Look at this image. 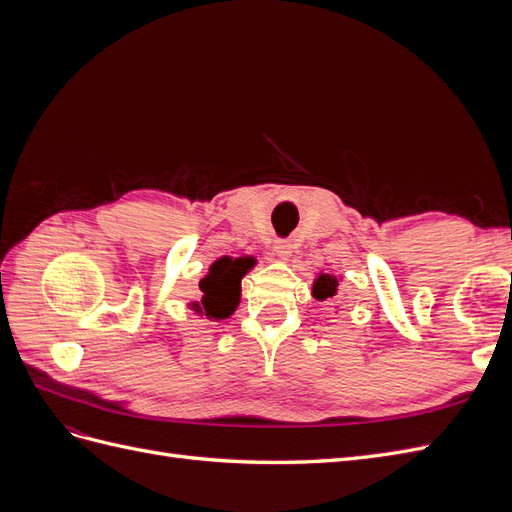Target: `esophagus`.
I'll list each match as a JSON object with an SVG mask.
<instances>
[{
  "mask_svg": "<svg viewBox=\"0 0 512 512\" xmlns=\"http://www.w3.org/2000/svg\"><path fill=\"white\" fill-rule=\"evenodd\" d=\"M273 252L280 256L282 260H288L292 256V243L290 241H277L273 245Z\"/></svg>",
  "mask_w": 512,
  "mask_h": 512,
  "instance_id": "34e87169",
  "label": "esophagus"
}]
</instances>
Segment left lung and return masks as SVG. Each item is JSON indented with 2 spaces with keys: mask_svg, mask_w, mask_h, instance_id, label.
<instances>
[{
  "mask_svg": "<svg viewBox=\"0 0 512 512\" xmlns=\"http://www.w3.org/2000/svg\"><path fill=\"white\" fill-rule=\"evenodd\" d=\"M339 294V277L331 273H318V277L312 284V297L316 301H327L335 299Z\"/></svg>",
  "mask_w": 512,
  "mask_h": 512,
  "instance_id": "1",
  "label": "left lung"
}]
</instances>
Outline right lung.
<instances>
[{"label":"right lung","instance_id":"1","mask_svg":"<svg viewBox=\"0 0 512 512\" xmlns=\"http://www.w3.org/2000/svg\"><path fill=\"white\" fill-rule=\"evenodd\" d=\"M254 256L230 258L222 256L209 267V273L200 280V299L190 301L188 307L196 316H205L209 320H226L241 301V280L247 271L254 269Z\"/></svg>","mask_w":512,"mask_h":512}]
</instances>
